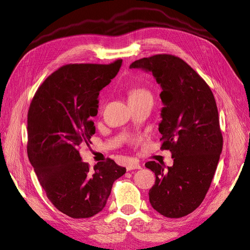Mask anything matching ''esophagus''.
I'll list each match as a JSON object with an SVG mask.
<instances>
[{"mask_svg":"<svg viewBox=\"0 0 250 250\" xmlns=\"http://www.w3.org/2000/svg\"><path fill=\"white\" fill-rule=\"evenodd\" d=\"M141 166L140 164L138 163H135V162H131V163H128L127 166H126V169L127 171H131V170H134V169H140Z\"/></svg>","mask_w":250,"mask_h":250,"instance_id":"1","label":"esophagus"}]
</instances>
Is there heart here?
<instances>
[{
    "mask_svg": "<svg viewBox=\"0 0 250 250\" xmlns=\"http://www.w3.org/2000/svg\"><path fill=\"white\" fill-rule=\"evenodd\" d=\"M147 96H151L150 93L142 88H133L129 92V99H138L142 97H147Z\"/></svg>",
    "mask_w": 250,
    "mask_h": 250,
    "instance_id": "b5f03b06",
    "label": "heart"
}]
</instances>
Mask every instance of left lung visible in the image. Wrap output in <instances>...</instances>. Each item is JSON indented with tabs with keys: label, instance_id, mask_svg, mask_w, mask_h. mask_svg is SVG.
Returning a JSON list of instances; mask_svg holds the SVG:
<instances>
[{
	"label": "left lung",
	"instance_id": "left-lung-1",
	"mask_svg": "<svg viewBox=\"0 0 250 250\" xmlns=\"http://www.w3.org/2000/svg\"><path fill=\"white\" fill-rule=\"evenodd\" d=\"M130 68L150 72L162 88L161 149L170 150L173 158L170 167L164 162L145 164L156 177L149 201L165 217H183L205 198L222 151L214 96L201 77L173 55H154Z\"/></svg>",
	"mask_w": 250,
	"mask_h": 250
}]
</instances>
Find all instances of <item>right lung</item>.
<instances>
[{
  "mask_svg": "<svg viewBox=\"0 0 250 250\" xmlns=\"http://www.w3.org/2000/svg\"><path fill=\"white\" fill-rule=\"evenodd\" d=\"M121 65V59L109 65H65L38 88L29 108V160L49 200L72 218L102 211L114 181L126 172L110 158L91 170L79 153L95 134L92 118L98 113L99 93Z\"/></svg>",
  "mask_w": 250,
  "mask_h": 250,
  "instance_id": "obj_1",
  "label": "right lung"
}]
</instances>
